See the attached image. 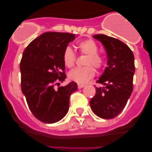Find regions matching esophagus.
Instances as JSON below:
<instances>
[{
	"label": "esophagus",
	"mask_w": 152,
	"mask_h": 152,
	"mask_svg": "<svg viewBox=\"0 0 152 152\" xmlns=\"http://www.w3.org/2000/svg\"><path fill=\"white\" fill-rule=\"evenodd\" d=\"M77 86H78V88H79V89H82V88H83V87H85V85H83V84H78Z\"/></svg>",
	"instance_id": "1"
}]
</instances>
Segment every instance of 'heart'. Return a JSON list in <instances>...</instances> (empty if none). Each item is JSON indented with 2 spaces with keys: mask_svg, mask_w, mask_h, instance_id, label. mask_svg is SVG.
<instances>
[{
  "mask_svg": "<svg viewBox=\"0 0 152 152\" xmlns=\"http://www.w3.org/2000/svg\"><path fill=\"white\" fill-rule=\"evenodd\" d=\"M81 53L87 55L85 65L88 66L76 67L69 73L68 77L71 81L78 84H85L95 76V70L101 69L104 65V59L101 55L98 53L99 48L97 44L92 39H85L81 41L76 45ZM76 55L73 49L70 46L65 48L63 52V62L65 66L71 68L76 63Z\"/></svg>",
  "mask_w": 152,
  "mask_h": 152,
  "instance_id": "b5f03b06",
  "label": "heart"
}]
</instances>
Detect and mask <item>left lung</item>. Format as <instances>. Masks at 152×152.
Listing matches in <instances>:
<instances>
[{
    "mask_svg": "<svg viewBox=\"0 0 152 152\" xmlns=\"http://www.w3.org/2000/svg\"><path fill=\"white\" fill-rule=\"evenodd\" d=\"M105 48L107 67L97 83L96 93L90 100L93 113L104 119L116 117L123 110L133 90L134 70V54L125 43L104 34L93 36Z\"/></svg>",
    "mask_w": 152,
    "mask_h": 152,
    "instance_id": "8db88e82",
    "label": "left lung"
}]
</instances>
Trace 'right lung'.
Listing matches in <instances>:
<instances>
[{
    "mask_svg": "<svg viewBox=\"0 0 152 152\" xmlns=\"http://www.w3.org/2000/svg\"><path fill=\"white\" fill-rule=\"evenodd\" d=\"M74 39L73 34L45 32L31 42L23 53L22 93L32 114L44 123L63 118L68 112L70 95L77 90L74 82L56 87L66 79L63 52Z\"/></svg>",
    "mask_w": 152,
    "mask_h": 152,
    "instance_id": "1",
    "label": "right lung"
}]
</instances>
